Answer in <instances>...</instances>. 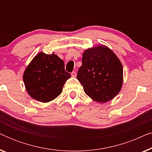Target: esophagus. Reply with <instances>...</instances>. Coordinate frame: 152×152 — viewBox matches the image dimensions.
I'll return each instance as SVG.
<instances>
[{
  "label": "esophagus",
  "mask_w": 152,
  "mask_h": 152,
  "mask_svg": "<svg viewBox=\"0 0 152 152\" xmlns=\"http://www.w3.org/2000/svg\"><path fill=\"white\" fill-rule=\"evenodd\" d=\"M76 75H77V74H76V72H75V71L71 72V76L72 77H75Z\"/></svg>",
  "instance_id": "34e87169"
}]
</instances>
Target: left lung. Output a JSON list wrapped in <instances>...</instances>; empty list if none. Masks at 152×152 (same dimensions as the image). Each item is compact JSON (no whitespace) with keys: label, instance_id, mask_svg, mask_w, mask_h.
<instances>
[{"label":"left lung","instance_id":"left-lung-1","mask_svg":"<svg viewBox=\"0 0 152 152\" xmlns=\"http://www.w3.org/2000/svg\"><path fill=\"white\" fill-rule=\"evenodd\" d=\"M77 80L93 100L105 103L113 99L121 90L123 67L112 50L97 45L83 53Z\"/></svg>","mask_w":152,"mask_h":152}]
</instances>
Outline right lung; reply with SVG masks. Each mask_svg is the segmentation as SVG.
I'll return each instance as SVG.
<instances>
[{"mask_svg": "<svg viewBox=\"0 0 152 152\" xmlns=\"http://www.w3.org/2000/svg\"><path fill=\"white\" fill-rule=\"evenodd\" d=\"M64 62L53 53L40 52L25 70L23 80L28 95L35 100L49 102L61 94L71 75L65 71Z\"/></svg>", "mask_w": 152, "mask_h": 152, "instance_id": "obj_1", "label": "right lung"}]
</instances>
